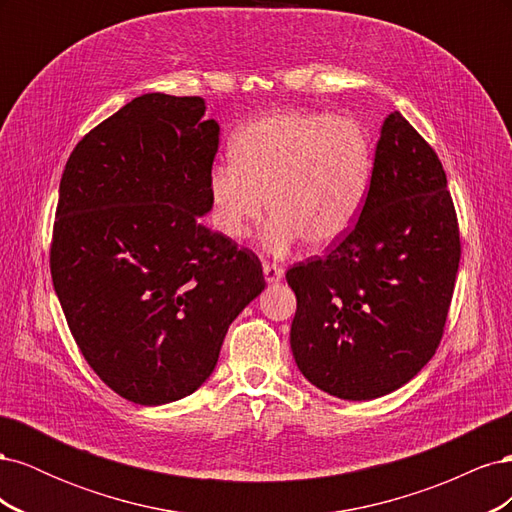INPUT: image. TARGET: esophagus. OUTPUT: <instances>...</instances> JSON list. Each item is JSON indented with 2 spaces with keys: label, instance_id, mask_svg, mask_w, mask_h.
Masks as SVG:
<instances>
[{
  "label": "esophagus",
  "instance_id": "esophagus-1",
  "mask_svg": "<svg viewBox=\"0 0 512 512\" xmlns=\"http://www.w3.org/2000/svg\"><path fill=\"white\" fill-rule=\"evenodd\" d=\"M262 273H265V280L269 284L280 282L282 277H284V269L280 265H275V262H267V260L262 262Z\"/></svg>",
  "mask_w": 512,
  "mask_h": 512
}]
</instances>
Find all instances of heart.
Masks as SVG:
<instances>
[{"label": "heart", "instance_id": "1", "mask_svg": "<svg viewBox=\"0 0 512 512\" xmlns=\"http://www.w3.org/2000/svg\"><path fill=\"white\" fill-rule=\"evenodd\" d=\"M369 141L350 117L284 111L250 123L232 143V162L209 175L211 222L243 239L262 211L271 215L267 247L284 252L301 239L324 247L342 237L361 207Z\"/></svg>", "mask_w": 512, "mask_h": 512}]
</instances>
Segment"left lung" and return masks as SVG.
<instances>
[{
    "mask_svg": "<svg viewBox=\"0 0 512 512\" xmlns=\"http://www.w3.org/2000/svg\"><path fill=\"white\" fill-rule=\"evenodd\" d=\"M459 258L442 162L395 111L382 123L359 220L327 256L286 271L301 374L352 401L404 386L442 342Z\"/></svg>",
    "mask_w": 512,
    "mask_h": 512,
    "instance_id": "8db88e82",
    "label": "left lung"
}]
</instances>
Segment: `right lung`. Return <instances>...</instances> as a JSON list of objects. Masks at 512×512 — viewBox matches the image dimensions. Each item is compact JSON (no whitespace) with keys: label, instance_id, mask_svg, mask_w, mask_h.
I'll return each mask as SVG.
<instances>
[{"label":"right lung","instance_id":"right-lung-1","mask_svg":"<svg viewBox=\"0 0 512 512\" xmlns=\"http://www.w3.org/2000/svg\"><path fill=\"white\" fill-rule=\"evenodd\" d=\"M198 96L145 94L66 162L51 277L89 367L123 399L192 395L230 322L265 288L258 256L200 220L220 126Z\"/></svg>","mask_w":512,"mask_h":512}]
</instances>
